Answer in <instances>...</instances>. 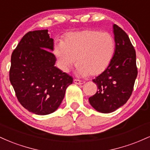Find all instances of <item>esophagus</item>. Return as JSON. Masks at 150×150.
I'll return each instance as SVG.
<instances>
[{
    "mask_svg": "<svg viewBox=\"0 0 150 150\" xmlns=\"http://www.w3.org/2000/svg\"><path fill=\"white\" fill-rule=\"evenodd\" d=\"M73 82H75V84H77V85H82V84L85 83V81H82V80H77V79H75L73 80Z\"/></svg>",
    "mask_w": 150,
    "mask_h": 150,
    "instance_id": "esophagus-1",
    "label": "esophagus"
}]
</instances>
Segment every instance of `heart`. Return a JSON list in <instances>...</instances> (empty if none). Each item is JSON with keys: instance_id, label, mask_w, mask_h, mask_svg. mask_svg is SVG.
<instances>
[{"instance_id": "1", "label": "heart", "mask_w": 150, "mask_h": 150, "mask_svg": "<svg viewBox=\"0 0 150 150\" xmlns=\"http://www.w3.org/2000/svg\"><path fill=\"white\" fill-rule=\"evenodd\" d=\"M115 47V40L110 33L86 30L67 34L64 42L55 44L53 53L63 71L68 72L76 59L79 75L96 76L111 65Z\"/></svg>"}]
</instances>
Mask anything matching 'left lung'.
Listing matches in <instances>:
<instances>
[{
  "instance_id": "obj_1",
  "label": "left lung",
  "mask_w": 150,
  "mask_h": 150,
  "mask_svg": "<svg viewBox=\"0 0 150 150\" xmlns=\"http://www.w3.org/2000/svg\"><path fill=\"white\" fill-rule=\"evenodd\" d=\"M116 50L111 65L93 82L98 87L89 98L91 106L101 113H111L124 105L131 96L137 75L136 53L128 34L113 25Z\"/></svg>"
}]
</instances>
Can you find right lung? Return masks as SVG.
I'll return each mask as SVG.
<instances>
[{
	"instance_id": "obj_1",
	"label": "right lung",
	"mask_w": 150,
	"mask_h": 150,
	"mask_svg": "<svg viewBox=\"0 0 150 150\" xmlns=\"http://www.w3.org/2000/svg\"><path fill=\"white\" fill-rule=\"evenodd\" d=\"M53 39L47 30L29 32L13 51L9 76L19 102L37 115L54 112L73 77L55 66Z\"/></svg>"
}]
</instances>
